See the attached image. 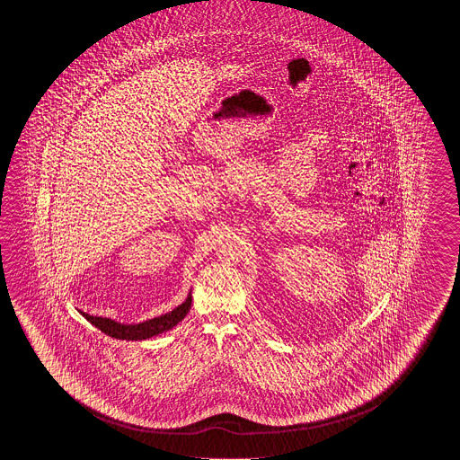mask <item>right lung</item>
I'll return each mask as SVG.
<instances>
[{"label":"right lung","mask_w":460,"mask_h":460,"mask_svg":"<svg viewBox=\"0 0 460 460\" xmlns=\"http://www.w3.org/2000/svg\"><path fill=\"white\" fill-rule=\"evenodd\" d=\"M192 303V296L189 294L186 303L181 304L174 311L155 317L146 323H135V325H127V323H115L107 317H95L90 314L80 313L88 323L95 325L102 332L107 333L113 339H121V341H145L149 337H155L157 333L166 332L172 329L174 325L181 323L186 317Z\"/></svg>","instance_id":"right-lung-1"}]
</instances>
